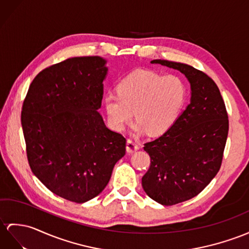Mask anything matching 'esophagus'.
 <instances>
[{
  "label": "esophagus",
  "mask_w": 249,
  "mask_h": 249,
  "mask_svg": "<svg viewBox=\"0 0 249 249\" xmlns=\"http://www.w3.org/2000/svg\"><path fill=\"white\" fill-rule=\"evenodd\" d=\"M138 149H139V145L136 142L133 141V139H128V142H126V152L134 153Z\"/></svg>",
  "instance_id": "esophagus-1"
}]
</instances>
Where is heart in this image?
I'll list each match as a JSON object with an SVG mask.
<instances>
[{
	"label": "heart",
	"instance_id": "heart-1",
	"mask_svg": "<svg viewBox=\"0 0 249 249\" xmlns=\"http://www.w3.org/2000/svg\"><path fill=\"white\" fill-rule=\"evenodd\" d=\"M186 95V87L179 77L136 70L119 81L117 95L105 96L104 105L114 129L123 130L135 112L137 131L147 130L151 135H160L178 119Z\"/></svg>",
	"mask_w": 249,
	"mask_h": 249
}]
</instances>
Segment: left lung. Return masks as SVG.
Wrapping results in <instances>:
<instances>
[{
  "instance_id": "obj_1",
  "label": "left lung",
  "mask_w": 249,
  "mask_h": 249,
  "mask_svg": "<svg viewBox=\"0 0 249 249\" xmlns=\"http://www.w3.org/2000/svg\"><path fill=\"white\" fill-rule=\"evenodd\" d=\"M187 77L191 99L186 110L161 136L144 143L150 168L142 185L161 205L188 201L202 192L219 172L227 141L229 121L215 82L191 65L153 60Z\"/></svg>"
}]
</instances>
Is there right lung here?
<instances>
[{
  "label": "right lung",
  "mask_w": 249,
  "mask_h": 249,
  "mask_svg": "<svg viewBox=\"0 0 249 249\" xmlns=\"http://www.w3.org/2000/svg\"><path fill=\"white\" fill-rule=\"evenodd\" d=\"M106 62L74 57L48 66L35 77L22 107L30 169L54 195L79 204L105 189L125 154V138L98 113Z\"/></svg>",
  "instance_id": "right-lung-1"
}]
</instances>
